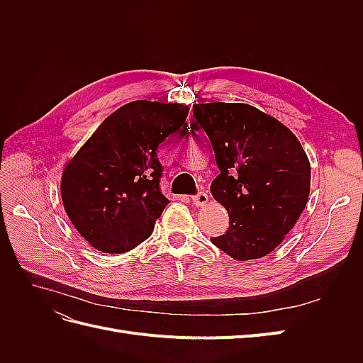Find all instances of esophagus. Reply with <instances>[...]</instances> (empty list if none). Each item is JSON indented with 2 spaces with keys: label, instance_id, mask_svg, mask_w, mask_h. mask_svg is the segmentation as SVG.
<instances>
[{
  "label": "esophagus",
  "instance_id": "1",
  "mask_svg": "<svg viewBox=\"0 0 363 363\" xmlns=\"http://www.w3.org/2000/svg\"><path fill=\"white\" fill-rule=\"evenodd\" d=\"M207 201H208V195L206 192H203V191H200L199 194H195L192 196V203L195 206H204Z\"/></svg>",
  "mask_w": 363,
  "mask_h": 363
}]
</instances>
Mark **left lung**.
Here are the masks:
<instances>
[{
	"label": "left lung",
	"mask_w": 363,
	"mask_h": 363,
	"mask_svg": "<svg viewBox=\"0 0 363 363\" xmlns=\"http://www.w3.org/2000/svg\"><path fill=\"white\" fill-rule=\"evenodd\" d=\"M192 113L219 168L212 195L230 216L227 232L211 238L212 244L236 260L267 256L304 211L309 159L288 127L252 106L195 104Z\"/></svg>",
	"instance_id": "8db88e82"
}]
</instances>
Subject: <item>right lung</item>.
Instances as JSON below:
<instances>
[{
  "mask_svg": "<svg viewBox=\"0 0 363 363\" xmlns=\"http://www.w3.org/2000/svg\"><path fill=\"white\" fill-rule=\"evenodd\" d=\"M189 107L139 100L107 116L67 164L62 201L94 248L127 252L150 238L169 200L160 191L157 148L175 133Z\"/></svg>",
  "mask_w": 363,
  "mask_h": 363,
  "instance_id": "right-lung-1",
  "label": "right lung"
}]
</instances>
